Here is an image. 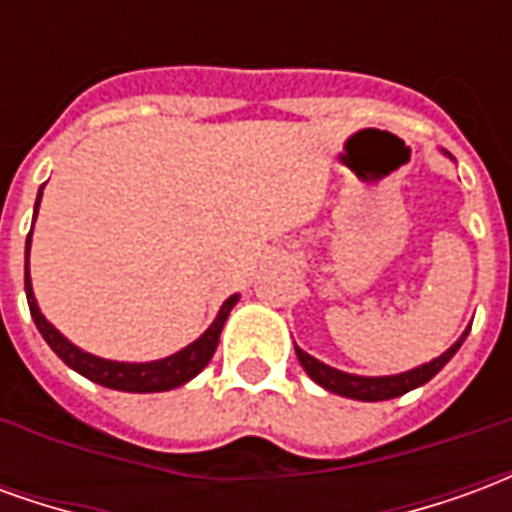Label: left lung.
I'll return each instance as SVG.
<instances>
[{
	"label": "left lung",
	"mask_w": 512,
	"mask_h": 512,
	"mask_svg": "<svg viewBox=\"0 0 512 512\" xmlns=\"http://www.w3.org/2000/svg\"><path fill=\"white\" fill-rule=\"evenodd\" d=\"M466 334H469V329L463 332L461 340L452 345L450 351H444V354H441L439 359H433L430 365H422L417 367V370H408V373H400V376H381V378L351 376V373H340V370H334V367L323 365V362H318L315 356L304 354L301 348H296V356H299L301 367L307 370V376H310L315 384H321L323 389H329V392H334V395L376 403V400H392V397L406 395V392H411V389L428 384L430 378L436 376L441 367L447 365L452 356H455V351H458L463 340H466Z\"/></svg>",
	"instance_id": "obj_1"
}]
</instances>
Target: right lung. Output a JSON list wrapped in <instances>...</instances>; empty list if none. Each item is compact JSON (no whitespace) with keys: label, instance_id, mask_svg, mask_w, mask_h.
<instances>
[{"label":"right lung","instance_id":"add662e5","mask_svg":"<svg viewBox=\"0 0 512 512\" xmlns=\"http://www.w3.org/2000/svg\"><path fill=\"white\" fill-rule=\"evenodd\" d=\"M40 205V194H38ZM35 205V211H38ZM29 238L27 235V263H24V290H27L29 312H32V321L38 326V332L43 334V340L51 345V351L60 356L65 365L76 370L79 376L90 378L95 384L109 386V389H120V392H167V389H175V386L186 384L191 378L200 373L202 367L211 362L213 351L219 345V334H222V326L227 321V315L235 307L238 296H230L224 301L222 310L216 315V321L211 323V329L202 334L200 340H194L191 345H186L178 354L167 356V359H158V362H145V365H126V362H106V359H98V356H90L79 351L76 345H71L65 337H62L54 326H51L38 310V301L32 296V282H29Z\"/></svg>","mask_w":512,"mask_h":512}]
</instances>
